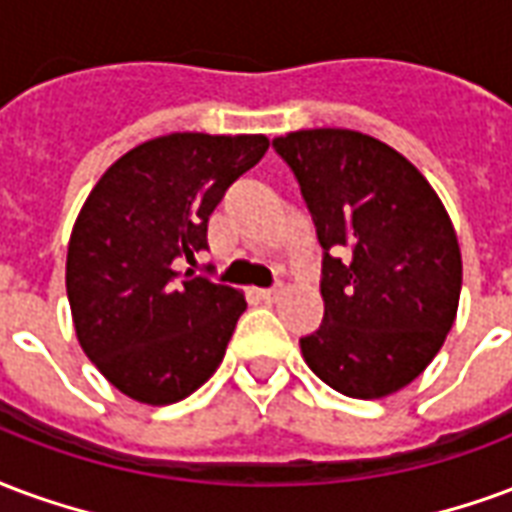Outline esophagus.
I'll list each match as a JSON object with an SVG mask.
<instances>
[{
  "label": "esophagus",
  "mask_w": 512,
  "mask_h": 512,
  "mask_svg": "<svg viewBox=\"0 0 512 512\" xmlns=\"http://www.w3.org/2000/svg\"><path fill=\"white\" fill-rule=\"evenodd\" d=\"M253 294H256V297L264 302H275L278 297H281V286H275V289H256Z\"/></svg>",
  "instance_id": "obj_1"
}]
</instances>
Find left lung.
Returning <instances> with one entry per match:
<instances>
[{"instance_id":"1","label":"left lung","mask_w":512,"mask_h":512,"mask_svg":"<svg viewBox=\"0 0 512 512\" xmlns=\"http://www.w3.org/2000/svg\"><path fill=\"white\" fill-rule=\"evenodd\" d=\"M324 248L319 330L305 363L349 398H384L423 374L458 313L461 248L445 204L374 136L313 128L272 141Z\"/></svg>"}]
</instances>
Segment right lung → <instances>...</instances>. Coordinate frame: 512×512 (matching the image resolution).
I'll return each instance as SVG.
<instances>
[{"mask_svg": "<svg viewBox=\"0 0 512 512\" xmlns=\"http://www.w3.org/2000/svg\"><path fill=\"white\" fill-rule=\"evenodd\" d=\"M267 147L261 133L149 138L108 166L78 212L65 267L76 338L138 404H177L218 371L248 302L174 261L207 248L212 210Z\"/></svg>", "mask_w": 512, "mask_h": 512, "instance_id": "add662e5", "label": "right lung"}]
</instances>
